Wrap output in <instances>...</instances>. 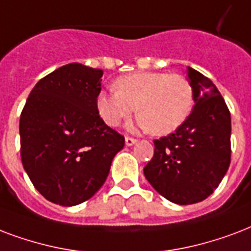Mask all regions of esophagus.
Instances as JSON below:
<instances>
[{"label": "esophagus", "mask_w": 251, "mask_h": 251, "mask_svg": "<svg viewBox=\"0 0 251 251\" xmlns=\"http://www.w3.org/2000/svg\"><path fill=\"white\" fill-rule=\"evenodd\" d=\"M125 142L127 146H131V145H134V143L137 142V139L131 138V137H125Z\"/></svg>", "instance_id": "34e87169"}]
</instances>
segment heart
<instances>
[{
  "mask_svg": "<svg viewBox=\"0 0 251 251\" xmlns=\"http://www.w3.org/2000/svg\"><path fill=\"white\" fill-rule=\"evenodd\" d=\"M116 92H100L97 112L109 126H118L135 109L138 126L154 135H166L180 127L195 105L194 88L179 74L139 71L114 81Z\"/></svg>",
  "mask_w": 251,
  "mask_h": 251,
  "instance_id": "heart-1",
  "label": "heart"
}]
</instances>
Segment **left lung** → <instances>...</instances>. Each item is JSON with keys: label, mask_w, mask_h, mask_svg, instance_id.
I'll use <instances>...</instances> for the list:
<instances>
[{"label": "left lung", "mask_w": 251, "mask_h": 251, "mask_svg": "<svg viewBox=\"0 0 251 251\" xmlns=\"http://www.w3.org/2000/svg\"><path fill=\"white\" fill-rule=\"evenodd\" d=\"M195 106L187 121L154 141V155L143 174L163 198L180 205L213 194L230 164V112L216 85L188 67Z\"/></svg>", "instance_id": "obj_1"}]
</instances>
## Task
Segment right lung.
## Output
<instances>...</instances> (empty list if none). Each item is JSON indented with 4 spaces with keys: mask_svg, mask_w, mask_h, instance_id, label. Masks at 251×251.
<instances>
[{
    "mask_svg": "<svg viewBox=\"0 0 251 251\" xmlns=\"http://www.w3.org/2000/svg\"><path fill=\"white\" fill-rule=\"evenodd\" d=\"M102 71L71 63L32 88L21 120V159L39 194L63 206L102 187L125 137L97 112Z\"/></svg>",
    "mask_w": 251,
    "mask_h": 251,
    "instance_id": "1",
    "label": "right lung"
}]
</instances>
